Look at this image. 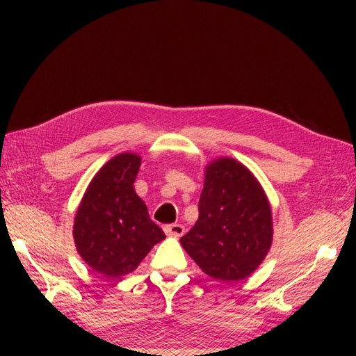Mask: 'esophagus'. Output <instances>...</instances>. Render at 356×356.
<instances>
[{
    "label": "esophagus",
    "mask_w": 356,
    "mask_h": 356,
    "mask_svg": "<svg viewBox=\"0 0 356 356\" xmlns=\"http://www.w3.org/2000/svg\"><path fill=\"white\" fill-rule=\"evenodd\" d=\"M165 234L170 237H182L185 234V226L180 223H172V225H166L165 226Z\"/></svg>",
    "instance_id": "1"
}]
</instances>
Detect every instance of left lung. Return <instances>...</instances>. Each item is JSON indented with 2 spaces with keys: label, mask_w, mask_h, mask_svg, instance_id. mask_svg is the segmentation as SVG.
<instances>
[{
  "label": "left lung",
  "mask_w": 356,
  "mask_h": 356,
  "mask_svg": "<svg viewBox=\"0 0 356 356\" xmlns=\"http://www.w3.org/2000/svg\"><path fill=\"white\" fill-rule=\"evenodd\" d=\"M272 211L254 174L232 157L205 166L199 218L180 238L207 275L223 282L245 280L260 266L272 245Z\"/></svg>",
  "instance_id": "left-lung-1"
}]
</instances>
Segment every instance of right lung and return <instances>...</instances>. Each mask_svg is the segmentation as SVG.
Returning <instances> with one entry per match:
<instances>
[{"label":"right lung","mask_w":356,"mask_h":356,"mask_svg":"<svg viewBox=\"0 0 356 356\" xmlns=\"http://www.w3.org/2000/svg\"><path fill=\"white\" fill-rule=\"evenodd\" d=\"M140 162L142 157L130 151L111 157L88 184L74 216L78 254L108 278L130 274L165 238L133 186Z\"/></svg>","instance_id":"1"}]
</instances>
